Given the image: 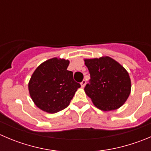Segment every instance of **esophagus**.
<instances>
[{
    "instance_id": "1",
    "label": "esophagus",
    "mask_w": 151,
    "mask_h": 151,
    "mask_svg": "<svg viewBox=\"0 0 151 151\" xmlns=\"http://www.w3.org/2000/svg\"><path fill=\"white\" fill-rule=\"evenodd\" d=\"M85 84H86V81H85V80H83V81L81 82V87H84V86H85Z\"/></svg>"
}]
</instances>
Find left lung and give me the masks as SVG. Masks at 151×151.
Segmentation results:
<instances>
[{"instance_id":"8db88e82","label":"left lung","mask_w":151,"mask_h":151,"mask_svg":"<svg viewBox=\"0 0 151 151\" xmlns=\"http://www.w3.org/2000/svg\"><path fill=\"white\" fill-rule=\"evenodd\" d=\"M90 74L84 91L93 104L103 111L119 108L128 99L131 81L127 70L109 56L84 59Z\"/></svg>"}]
</instances>
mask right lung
Instances as JSON below:
<instances>
[{
    "label": "right lung",
    "mask_w": 151,
    "mask_h": 151,
    "mask_svg": "<svg viewBox=\"0 0 151 151\" xmlns=\"http://www.w3.org/2000/svg\"><path fill=\"white\" fill-rule=\"evenodd\" d=\"M69 64V60L64 58H50L32 75L28 84L29 95L43 111L55 113L65 109L81 87L73 79V72L67 70Z\"/></svg>",
    "instance_id": "1"
}]
</instances>
